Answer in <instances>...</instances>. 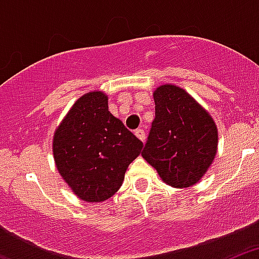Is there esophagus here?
<instances>
[{"mask_svg":"<svg viewBox=\"0 0 259 259\" xmlns=\"http://www.w3.org/2000/svg\"><path fill=\"white\" fill-rule=\"evenodd\" d=\"M135 135H136V136L139 137L141 141H143V143L145 141V132H144V130L139 128V130H136V131H135Z\"/></svg>","mask_w":259,"mask_h":259,"instance_id":"34e87169","label":"esophagus"}]
</instances>
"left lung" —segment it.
Segmentation results:
<instances>
[{
  "instance_id": "8db88e82",
  "label": "left lung",
  "mask_w": 259,
  "mask_h": 259,
  "mask_svg": "<svg viewBox=\"0 0 259 259\" xmlns=\"http://www.w3.org/2000/svg\"><path fill=\"white\" fill-rule=\"evenodd\" d=\"M153 97L155 118L141 155L166 184L188 188L214 161L217 125L206 110L180 87H158Z\"/></svg>"
}]
</instances>
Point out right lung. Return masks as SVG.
Segmentation results:
<instances>
[{"instance_id": "1", "label": "right lung", "mask_w": 259, "mask_h": 259, "mask_svg": "<svg viewBox=\"0 0 259 259\" xmlns=\"http://www.w3.org/2000/svg\"><path fill=\"white\" fill-rule=\"evenodd\" d=\"M144 144L113 115L104 92L85 93L54 132L59 174L77 197L101 202L116 193Z\"/></svg>"}]
</instances>
